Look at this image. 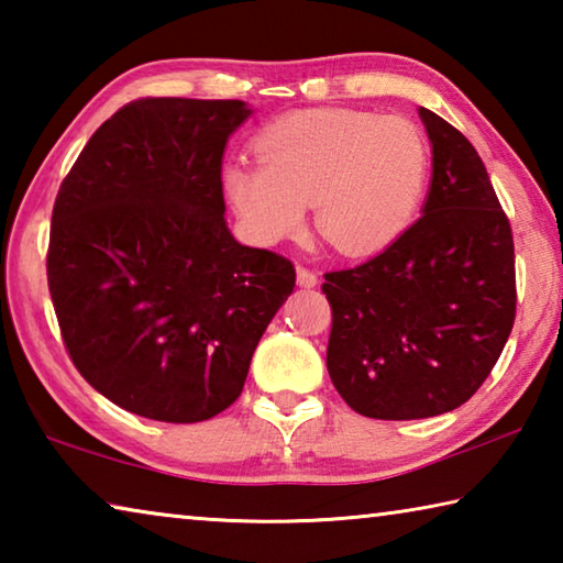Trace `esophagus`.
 Segmentation results:
<instances>
[{"mask_svg":"<svg viewBox=\"0 0 563 563\" xmlns=\"http://www.w3.org/2000/svg\"><path fill=\"white\" fill-rule=\"evenodd\" d=\"M298 285H300V288H316L318 275L312 273L310 268H302V265H300V268H298Z\"/></svg>","mask_w":563,"mask_h":563,"instance_id":"obj_1","label":"esophagus"}]
</instances>
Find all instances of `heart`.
<instances>
[{
	"mask_svg": "<svg viewBox=\"0 0 563 563\" xmlns=\"http://www.w3.org/2000/svg\"><path fill=\"white\" fill-rule=\"evenodd\" d=\"M258 166L228 164L223 194L261 245L295 238L305 206L340 253L367 258L415 223L430 184V141L415 121L357 109L285 113L253 139Z\"/></svg>",
	"mask_w": 563,
	"mask_h": 563,
	"instance_id": "b5f03b06",
	"label": "heart"
}]
</instances>
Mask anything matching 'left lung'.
Wrapping results in <instances>:
<instances>
[{
  "label": "left lung",
  "mask_w": 563,
  "mask_h": 563,
  "mask_svg": "<svg viewBox=\"0 0 563 563\" xmlns=\"http://www.w3.org/2000/svg\"><path fill=\"white\" fill-rule=\"evenodd\" d=\"M432 141L422 218L355 268L325 273L328 373L373 419H422L464 405L497 365L517 318L514 238L476 148L419 109Z\"/></svg>",
  "instance_id": "obj_1"
}]
</instances>
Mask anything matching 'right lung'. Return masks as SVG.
<instances>
[{
	"label": "right lung",
	"instance_id": "add662e5",
	"mask_svg": "<svg viewBox=\"0 0 563 563\" xmlns=\"http://www.w3.org/2000/svg\"><path fill=\"white\" fill-rule=\"evenodd\" d=\"M247 117L235 99L131 101L56 194L46 280L64 347L133 415L190 424L231 407L295 288L288 258L223 218L225 141Z\"/></svg>",
	"mask_w": 563,
	"mask_h": 563
}]
</instances>
